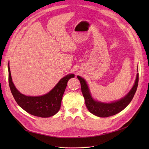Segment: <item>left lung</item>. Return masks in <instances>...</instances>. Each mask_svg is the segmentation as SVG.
I'll use <instances>...</instances> for the list:
<instances>
[{"instance_id":"obj_1","label":"left lung","mask_w":149,"mask_h":149,"mask_svg":"<svg viewBox=\"0 0 149 149\" xmlns=\"http://www.w3.org/2000/svg\"><path fill=\"white\" fill-rule=\"evenodd\" d=\"M77 78L81 83V92L88 109L93 114L100 117V118H107V117L114 116L125 109L131 102L134 97V94L136 92L139 82V73H137L135 83L132 89L124 97L116 101L102 102L94 100L93 97L88 85L84 78L79 76H77Z\"/></svg>"}]
</instances>
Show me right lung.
Instances as JSON below:
<instances>
[{
    "mask_svg": "<svg viewBox=\"0 0 149 149\" xmlns=\"http://www.w3.org/2000/svg\"><path fill=\"white\" fill-rule=\"evenodd\" d=\"M8 70L10 89L18 105L28 113L40 118H49L59 111L67 83L70 78L74 77V74H68L62 78L48 93L40 96H29L20 93L13 83L9 62Z\"/></svg>",
    "mask_w": 149,
    "mask_h": 149,
    "instance_id": "1",
    "label": "right lung"
}]
</instances>
